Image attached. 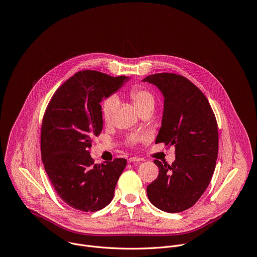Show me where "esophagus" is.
<instances>
[{
	"instance_id": "esophagus-1",
	"label": "esophagus",
	"mask_w": 257,
	"mask_h": 257,
	"mask_svg": "<svg viewBox=\"0 0 257 257\" xmlns=\"http://www.w3.org/2000/svg\"><path fill=\"white\" fill-rule=\"evenodd\" d=\"M142 160H143V158H141V157H135V156L130 157V158L128 159V161H129V162H134V161L140 162V161H142Z\"/></svg>"
}]
</instances>
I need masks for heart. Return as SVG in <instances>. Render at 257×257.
Masks as SVG:
<instances>
[{
    "instance_id": "obj_1",
    "label": "heart",
    "mask_w": 257,
    "mask_h": 257,
    "mask_svg": "<svg viewBox=\"0 0 257 257\" xmlns=\"http://www.w3.org/2000/svg\"><path fill=\"white\" fill-rule=\"evenodd\" d=\"M129 97L140 113L146 110H153L155 106V97L153 93L149 89L143 87V85L136 84L134 87H132L129 91ZM117 104L118 100L115 96L108 97L102 103V117L106 123L111 122L115 110L117 108ZM144 139V136L130 135L127 138V143L131 146H134L137 143L142 142Z\"/></svg>"
}]
</instances>
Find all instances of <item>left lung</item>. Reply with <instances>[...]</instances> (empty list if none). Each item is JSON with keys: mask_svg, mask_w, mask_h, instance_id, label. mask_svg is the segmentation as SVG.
<instances>
[{"mask_svg": "<svg viewBox=\"0 0 257 257\" xmlns=\"http://www.w3.org/2000/svg\"><path fill=\"white\" fill-rule=\"evenodd\" d=\"M143 80L155 84L164 97L155 143L176 147L172 165L154 160L159 174L148 185L147 196L159 210L180 213L193 207L211 182L219 148L217 120L206 96L187 77L161 72Z\"/></svg>", "mask_w": 257, "mask_h": 257, "instance_id": "left-lung-1", "label": "left lung"}]
</instances>
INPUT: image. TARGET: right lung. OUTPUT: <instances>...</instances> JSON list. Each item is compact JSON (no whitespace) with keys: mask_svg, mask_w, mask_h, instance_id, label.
Listing matches in <instances>:
<instances>
[{"mask_svg":"<svg viewBox=\"0 0 257 257\" xmlns=\"http://www.w3.org/2000/svg\"><path fill=\"white\" fill-rule=\"evenodd\" d=\"M125 79V75L114 77L97 70L77 71L56 90L46 107L41 158L56 194L73 209L96 212L113 200L127 160L96 164L89 149L103 129L100 103Z\"/></svg>","mask_w":257,"mask_h":257,"instance_id":"obj_1","label":"right lung"}]
</instances>
